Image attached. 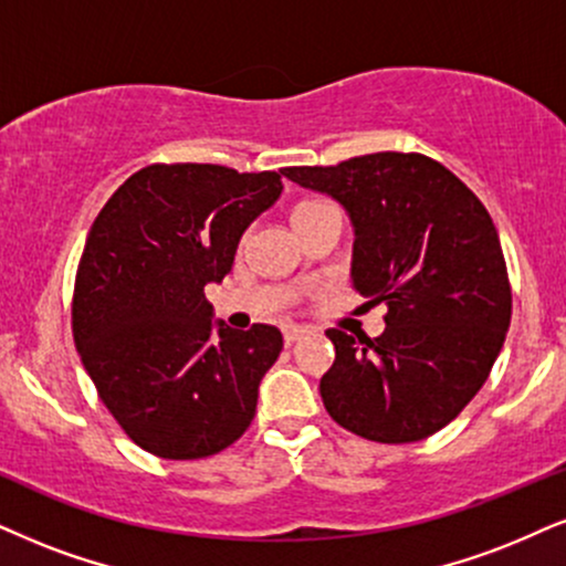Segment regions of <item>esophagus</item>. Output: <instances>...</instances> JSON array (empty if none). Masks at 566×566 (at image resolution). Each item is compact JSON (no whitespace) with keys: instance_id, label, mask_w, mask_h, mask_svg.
Returning a JSON list of instances; mask_svg holds the SVG:
<instances>
[{"instance_id":"34e87169","label":"esophagus","mask_w":566,"mask_h":566,"mask_svg":"<svg viewBox=\"0 0 566 566\" xmlns=\"http://www.w3.org/2000/svg\"><path fill=\"white\" fill-rule=\"evenodd\" d=\"M306 327H298V325H285L283 327V340H285V346H294V344H298V340H302L304 336H306Z\"/></svg>"}]
</instances>
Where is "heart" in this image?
<instances>
[{
	"label": "heart",
	"mask_w": 566,
	"mask_h": 566,
	"mask_svg": "<svg viewBox=\"0 0 566 566\" xmlns=\"http://www.w3.org/2000/svg\"><path fill=\"white\" fill-rule=\"evenodd\" d=\"M312 207H317V201H304V205H298V207H296V212H294V214L304 212V209H312Z\"/></svg>",
	"instance_id": "heart-1"
}]
</instances>
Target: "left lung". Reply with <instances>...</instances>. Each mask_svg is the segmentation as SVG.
Returning a JSON list of instances; mask_svg holds the SVG:
<instances>
[{
	"label": "left lung",
	"instance_id": "obj_1",
	"mask_svg": "<svg viewBox=\"0 0 566 566\" xmlns=\"http://www.w3.org/2000/svg\"><path fill=\"white\" fill-rule=\"evenodd\" d=\"M281 172L346 209L354 289L388 306L378 338L327 331L336 346L319 380L327 415L378 443L446 428L483 388L512 319L504 251L483 201L441 163L401 151Z\"/></svg>",
	"mask_w": 566,
	"mask_h": 566
}]
</instances>
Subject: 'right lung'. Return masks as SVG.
Instances as JSON below:
<instances>
[{
	"instance_id": "add662e5",
	"label": "right lung",
	"mask_w": 566,
	"mask_h": 566,
	"mask_svg": "<svg viewBox=\"0 0 566 566\" xmlns=\"http://www.w3.org/2000/svg\"><path fill=\"white\" fill-rule=\"evenodd\" d=\"M281 172L149 165L109 197L75 275L73 338L117 424L163 459L212 457L254 420L283 336L233 331L205 298L251 222L281 199Z\"/></svg>"
}]
</instances>
